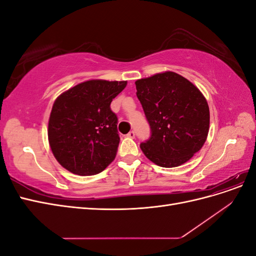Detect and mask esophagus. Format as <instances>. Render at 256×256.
<instances>
[{"instance_id":"1","label":"esophagus","mask_w":256,"mask_h":256,"mask_svg":"<svg viewBox=\"0 0 256 256\" xmlns=\"http://www.w3.org/2000/svg\"><path fill=\"white\" fill-rule=\"evenodd\" d=\"M127 136H128V138H134L136 136L134 131H130V132L127 134Z\"/></svg>"}]
</instances>
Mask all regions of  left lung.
<instances>
[{"instance_id":"1","label":"left lung","mask_w":256,"mask_h":256,"mask_svg":"<svg viewBox=\"0 0 256 256\" xmlns=\"http://www.w3.org/2000/svg\"><path fill=\"white\" fill-rule=\"evenodd\" d=\"M136 96L152 130L141 143L145 156L162 168H175L202 148L209 130V106L200 90L173 72L136 81Z\"/></svg>"}]
</instances>
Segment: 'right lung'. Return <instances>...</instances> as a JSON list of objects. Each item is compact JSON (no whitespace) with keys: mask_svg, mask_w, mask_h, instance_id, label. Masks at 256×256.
Returning a JSON list of instances; mask_svg holds the SVG:
<instances>
[{"mask_svg":"<svg viewBox=\"0 0 256 256\" xmlns=\"http://www.w3.org/2000/svg\"><path fill=\"white\" fill-rule=\"evenodd\" d=\"M126 85L127 81L88 80L56 99L48 138L54 157L67 171L95 175L115 159L120 136L110 104Z\"/></svg>","mask_w":256,"mask_h":256,"instance_id":"1","label":"right lung"}]
</instances>
